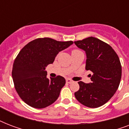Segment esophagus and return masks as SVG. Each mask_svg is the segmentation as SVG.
Returning <instances> with one entry per match:
<instances>
[{
	"label": "esophagus",
	"instance_id": "esophagus-1",
	"mask_svg": "<svg viewBox=\"0 0 129 129\" xmlns=\"http://www.w3.org/2000/svg\"><path fill=\"white\" fill-rule=\"evenodd\" d=\"M72 82H73V81L71 79H70V78H67L66 79V82L68 83V84H71V83Z\"/></svg>",
	"mask_w": 129,
	"mask_h": 129
}]
</instances>
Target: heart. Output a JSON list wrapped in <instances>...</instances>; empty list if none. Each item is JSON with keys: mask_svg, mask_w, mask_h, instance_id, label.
Returning a JSON list of instances; mask_svg holds the SVG:
<instances>
[{"mask_svg": "<svg viewBox=\"0 0 129 129\" xmlns=\"http://www.w3.org/2000/svg\"><path fill=\"white\" fill-rule=\"evenodd\" d=\"M78 51V50H74V51H72V53H73V52H74V51Z\"/></svg>", "mask_w": 129, "mask_h": 129, "instance_id": "obj_1", "label": "heart"}]
</instances>
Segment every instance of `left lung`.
<instances>
[{"mask_svg": "<svg viewBox=\"0 0 129 129\" xmlns=\"http://www.w3.org/2000/svg\"><path fill=\"white\" fill-rule=\"evenodd\" d=\"M86 55V70H90L91 82H78L80 89L75 92L78 102L89 108H98L112 98L120 84L122 68L114 49L96 37L74 41Z\"/></svg>", "mask_w": 129, "mask_h": 129, "instance_id": "obj_1", "label": "left lung"}]
</instances>
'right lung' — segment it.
I'll return each mask as SVG.
<instances>
[{"instance_id": "add662e5", "label": "right lung", "mask_w": 129, "mask_h": 129, "mask_svg": "<svg viewBox=\"0 0 129 129\" xmlns=\"http://www.w3.org/2000/svg\"><path fill=\"white\" fill-rule=\"evenodd\" d=\"M73 43L72 41L39 38L20 51L13 63L12 77L16 91L26 104L43 108L58 98L66 80L60 76L47 78L45 68L53 63L59 52Z\"/></svg>"}]
</instances>
